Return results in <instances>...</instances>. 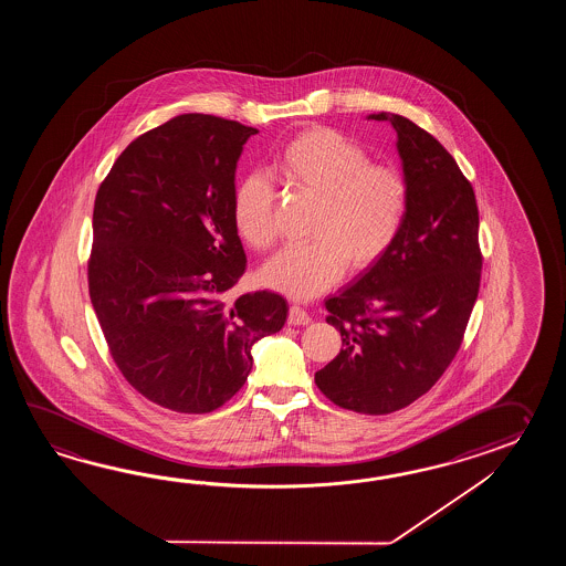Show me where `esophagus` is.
Listing matches in <instances>:
<instances>
[{
	"mask_svg": "<svg viewBox=\"0 0 566 566\" xmlns=\"http://www.w3.org/2000/svg\"><path fill=\"white\" fill-rule=\"evenodd\" d=\"M289 325H307L312 324V315L305 312L300 305H291L289 307Z\"/></svg>",
	"mask_w": 566,
	"mask_h": 566,
	"instance_id": "34e87169",
	"label": "esophagus"
}]
</instances>
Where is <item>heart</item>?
Wrapping results in <instances>:
<instances>
[{
	"instance_id": "obj_1",
	"label": "heart",
	"mask_w": 566,
	"mask_h": 566,
	"mask_svg": "<svg viewBox=\"0 0 566 566\" xmlns=\"http://www.w3.org/2000/svg\"><path fill=\"white\" fill-rule=\"evenodd\" d=\"M279 178L291 190L315 198L307 234L261 271L269 287L293 300H312L334 287L346 269L366 271L385 256L409 217L407 178L344 133L312 127L297 133L277 157ZM232 220L242 241L265 251L277 237L275 193L261 171L244 176L232 193Z\"/></svg>"
}]
</instances>
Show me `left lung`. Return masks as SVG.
Masks as SVG:
<instances>
[{"instance_id": "8db88e82", "label": "left lung", "mask_w": 566, "mask_h": 566, "mask_svg": "<svg viewBox=\"0 0 566 566\" xmlns=\"http://www.w3.org/2000/svg\"><path fill=\"white\" fill-rule=\"evenodd\" d=\"M409 217L376 265L325 301L342 349L315 385L342 409L388 415L409 407L455 358L478 300L480 214L470 181L431 133L395 113Z\"/></svg>"}]
</instances>
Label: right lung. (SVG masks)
<instances>
[{"label":"right lung","mask_w":566,"mask_h":566,"mask_svg":"<svg viewBox=\"0 0 566 566\" xmlns=\"http://www.w3.org/2000/svg\"><path fill=\"white\" fill-rule=\"evenodd\" d=\"M254 127L202 113L139 135L96 192L88 293L127 382L164 409L202 415L234 397L254 344L277 334L279 293H227L247 269L232 220Z\"/></svg>","instance_id":"1"}]
</instances>
